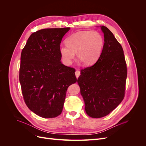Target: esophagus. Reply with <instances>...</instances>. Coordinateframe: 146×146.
Here are the masks:
<instances>
[{
    "label": "esophagus",
    "instance_id": "esophagus-1",
    "mask_svg": "<svg viewBox=\"0 0 146 146\" xmlns=\"http://www.w3.org/2000/svg\"><path fill=\"white\" fill-rule=\"evenodd\" d=\"M75 74H76V77H77V78H78V77H79V76H80V70H76V72H75Z\"/></svg>",
    "mask_w": 146,
    "mask_h": 146
}]
</instances>
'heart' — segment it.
Here are the masks:
<instances>
[{
  "label": "heart",
  "mask_w": 146,
  "mask_h": 146,
  "mask_svg": "<svg viewBox=\"0 0 146 146\" xmlns=\"http://www.w3.org/2000/svg\"><path fill=\"white\" fill-rule=\"evenodd\" d=\"M67 46H61L60 54L64 62L71 63L75 54L86 66L94 64L98 60L102 52L104 39L96 31H80L66 39Z\"/></svg>",
  "instance_id": "obj_1"
}]
</instances>
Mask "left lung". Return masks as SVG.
<instances>
[{
    "label": "left lung",
    "mask_w": 146,
    "mask_h": 146,
    "mask_svg": "<svg viewBox=\"0 0 146 146\" xmlns=\"http://www.w3.org/2000/svg\"><path fill=\"white\" fill-rule=\"evenodd\" d=\"M104 36L102 52L97 62L81 70L77 83L88 116L108 115L122 101L127 75L121 45L107 27L100 26Z\"/></svg>",
    "instance_id": "left-lung-1"
}]
</instances>
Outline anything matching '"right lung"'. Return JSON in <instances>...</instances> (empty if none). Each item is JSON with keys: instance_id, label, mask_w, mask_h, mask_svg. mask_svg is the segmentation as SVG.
<instances>
[{"instance_id": "add662e5", "label": "right lung", "mask_w": 146, "mask_h": 146, "mask_svg": "<svg viewBox=\"0 0 146 146\" xmlns=\"http://www.w3.org/2000/svg\"><path fill=\"white\" fill-rule=\"evenodd\" d=\"M69 27L33 33L22 50L19 82L25 102L38 116L53 118L62 112L68 88L77 82L75 69L61 62L59 48Z\"/></svg>"}]
</instances>
